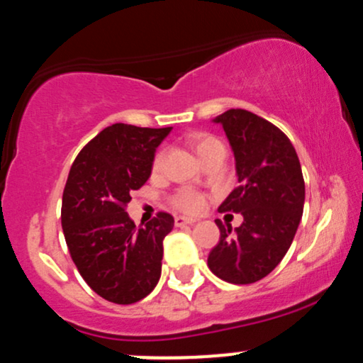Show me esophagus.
Masks as SVG:
<instances>
[{
  "mask_svg": "<svg viewBox=\"0 0 363 363\" xmlns=\"http://www.w3.org/2000/svg\"><path fill=\"white\" fill-rule=\"evenodd\" d=\"M199 218H194V216H177L174 218V223H177V227H182V225H194L197 223Z\"/></svg>",
  "mask_w": 363,
  "mask_h": 363,
  "instance_id": "obj_1",
  "label": "esophagus"
}]
</instances>
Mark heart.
<instances>
[{"instance_id":"b5f03b06","label":"heart","mask_w":363,"mask_h":363,"mask_svg":"<svg viewBox=\"0 0 363 363\" xmlns=\"http://www.w3.org/2000/svg\"><path fill=\"white\" fill-rule=\"evenodd\" d=\"M192 145L199 154V157H202L206 152L214 149V147L221 145V142L211 135L201 133V135L192 136ZM164 159H166L164 150H159L157 154L154 155V161H152V171H154V173H157V171L162 169V166H164ZM173 204L177 206L178 209H182V211L196 213L199 209H202V206H204V199H202L201 194L194 192V190H182V192H178L177 196L173 197Z\"/></svg>"}]
</instances>
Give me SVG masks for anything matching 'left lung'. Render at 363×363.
Returning a JSON list of instances; mask_svg holds the SVG:
<instances>
[{"label":"left lung","instance_id":"1","mask_svg":"<svg viewBox=\"0 0 363 363\" xmlns=\"http://www.w3.org/2000/svg\"><path fill=\"white\" fill-rule=\"evenodd\" d=\"M213 121L223 126L239 180L218 211L240 213L244 221L232 230L216 220L220 242L209 252L208 267L225 282H258L289 251L301 221V164L291 140L252 112L230 108Z\"/></svg>","mask_w":363,"mask_h":363}]
</instances>
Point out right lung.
Returning a JSON list of instances; mask_svg holds the SVG:
<instances>
[{
	"label": "right lung",
	"mask_w": 363,
	"mask_h": 363,
	"mask_svg": "<svg viewBox=\"0 0 363 363\" xmlns=\"http://www.w3.org/2000/svg\"><path fill=\"white\" fill-rule=\"evenodd\" d=\"M169 131L116 123L83 147L69 171L62 196L65 242L84 282L116 305L143 299L161 277L173 216L157 213L138 228L126 206L149 180L155 149Z\"/></svg>",
	"instance_id": "obj_1"
}]
</instances>
